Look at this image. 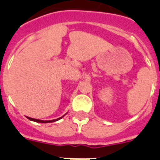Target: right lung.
<instances>
[{"label":"right lung","mask_w":160,"mask_h":160,"mask_svg":"<svg viewBox=\"0 0 160 160\" xmlns=\"http://www.w3.org/2000/svg\"><path fill=\"white\" fill-rule=\"evenodd\" d=\"M62 117H64V115H63ZM62 117H61V118H57V119L49 120V121H44V120L36 119V118H29V117H27V118H28V119L31 120V121H34V122H42V123H48V122H55V121H58V120L61 119V118H62Z\"/></svg>","instance_id":"obj_1"}]
</instances>
